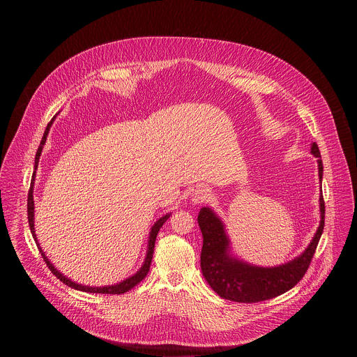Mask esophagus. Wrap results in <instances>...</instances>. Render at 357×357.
I'll use <instances>...</instances> for the list:
<instances>
[{
	"mask_svg": "<svg viewBox=\"0 0 357 357\" xmlns=\"http://www.w3.org/2000/svg\"><path fill=\"white\" fill-rule=\"evenodd\" d=\"M211 196V190L206 188H196L192 195H190V200L193 205H200V203H205Z\"/></svg>",
	"mask_w": 357,
	"mask_h": 357,
	"instance_id": "1",
	"label": "esophagus"
}]
</instances>
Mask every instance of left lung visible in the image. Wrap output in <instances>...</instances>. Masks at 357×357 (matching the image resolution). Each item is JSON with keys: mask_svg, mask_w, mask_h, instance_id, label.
<instances>
[{"mask_svg": "<svg viewBox=\"0 0 357 357\" xmlns=\"http://www.w3.org/2000/svg\"><path fill=\"white\" fill-rule=\"evenodd\" d=\"M311 154L318 158V174L322 183L324 165L319 148L315 142L311 144ZM319 211L321 220L317 233L299 256L275 267H261L250 264L234 256L226 226L220 216H218L212 208H202L197 223L203 236L200 252L203 277L219 296L234 302H260L287 292L307 273L322 236L325 226L322 189L319 195Z\"/></svg>", "mask_w": 357, "mask_h": 357, "instance_id": "obj_1", "label": "left lung"}]
</instances>
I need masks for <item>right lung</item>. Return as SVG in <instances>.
<instances>
[{"label":"right lung","instance_id":"1","mask_svg":"<svg viewBox=\"0 0 357 357\" xmlns=\"http://www.w3.org/2000/svg\"><path fill=\"white\" fill-rule=\"evenodd\" d=\"M58 116V114H56ZM56 116L49 121L45 132H43V137H42V141L39 144V148L36 151V155H35V165H33V174H32V181H31V188H29V193H28V222H29V229H31V233H32V237L39 248V252L40 256L43 259V261L46 263V266L50 268V271H52L63 284H66L68 287L73 288V289H77V291H83V292H91V294H124L127 291H130L132 287H135L139 281H142L145 278V275L148 274L149 271V266H151V261H152V254H154V245H155V238H157V234L160 231V229L162 227V225L168 220V218L172 215V213H167L164 215L162 218H160L154 226L151 227V231H149V237H148V244H146V254H145V259H144V263L142 266L139 267V270L130 275L128 278L114 284V285H106V287H90V285H82V284H77L75 281H72L70 278H68L66 275H63L52 263H50V260L46 257L45 251L42 250L39 241H38V237H36V233H35V203H33V183H35V176H36V169H38V162H39V158H40V154H42V149H43V145L46 142V137L49 134V130L50 127H52Z\"/></svg>","mask_w":357,"mask_h":357}]
</instances>
